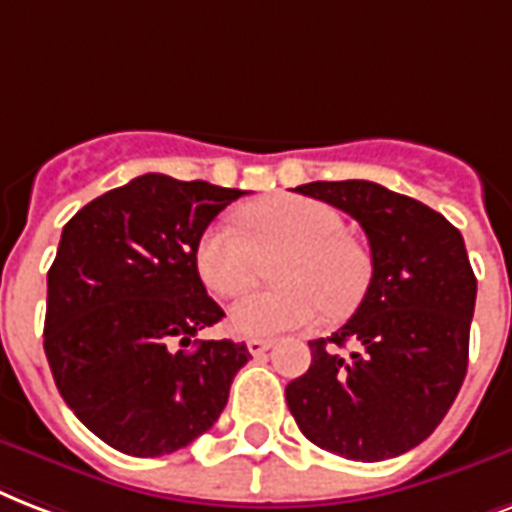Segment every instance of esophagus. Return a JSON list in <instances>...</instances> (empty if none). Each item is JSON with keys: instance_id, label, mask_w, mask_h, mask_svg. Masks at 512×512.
Listing matches in <instances>:
<instances>
[{"instance_id": "34e87169", "label": "esophagus", "mask_w": 512, "mask_h": 512, "mask_svg": "<svg viewBox=\"0 0 512 512\" xmlns=\"http://www.w3.org/2000/svg\"><path fill=\"white\" fill-rule=\"evenodd\" d=\"M245 347H248V352H251L253 358H261V355H267V352L275 347V342H272V339H248Z\"/></svg>"}]
</instances>
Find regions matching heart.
<instances>
[{
    "mask_svg": "<svg viewBox=\"0 0 512 512\" xmlns=\"http://www.w3.org/2000/svg\"><path fill=\"white\" fill-rule=\"evenodd\" d=\"M243 236L232 224L202 232L194 264L205 288L235 296L256 280L261 259L283 251L272 277L277 288L240 296L229 307V326L243 336H277L315 326L323 312L347 315L366 296L371 253L347 235L342 213L299 194H277L240 213Z\"/></svg>",
    "mask_w": 512,
    "mask_h": 512,
    "instance_id": "obj_1",
    "label": "heart"
}]
</instances>
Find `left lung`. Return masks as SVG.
Wrapping results in <instances>:
<instances>
[{"instance_id":"left-lung-1","label":"left lung","mask_w":512,"mask_h":512,"mask_svg":"<svg viewBox=\"0 0 512 512\" xmlns=\"http://www.w3.org/2000/svg\"><path fill=\"white\" fill-rule=\"evenodd\" d=\"M296 192L358 221L371 283L347 323L310 342L307 374L285 387L315 446L379 462L433 435L467 374L475 275L465 240L425 202L374 181H312ZM347 343L350 353H339Z\"/></svg>"}]
</instances>
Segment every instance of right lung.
Segmentation results:
<instances>
[{"instance_id": "1", "label": "right lung", "mask_w": 512, "mask_h": 512, "mask_svg": "<svg viewBox=\"0 0 512 512\" xmlns=\"http://www.w3.org/2000/svg\"><path fill=\"white\" fill-rule=\"evenodd\" d=\"M243 189L146 173L87 202L47 272L45 355L82 425L130 457H162L211 430L251 352L197 342L224 318L194 251Z\"/></svg>"}]
</instances>
